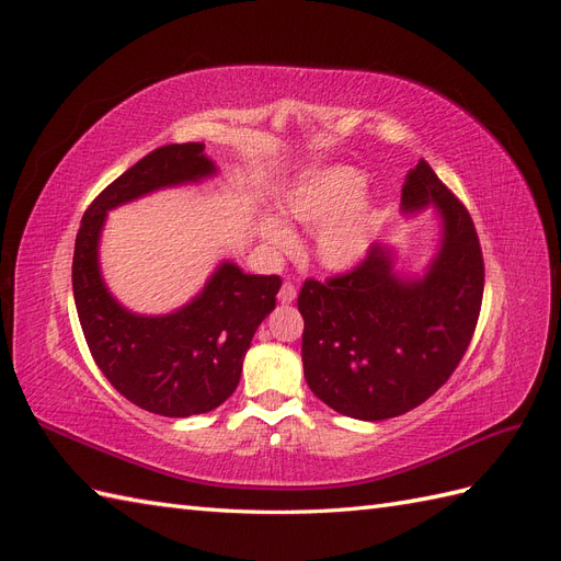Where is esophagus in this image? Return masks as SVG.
<instances>
[{
	"mask_svg": "<svg viewBox=\"0 0 561 561\" xmlns=\"http://www.w3.org/2000/svg\"><path fill=\"white\" fill-rule=\"evenodd\" d=\"M295 299H297V287H295V283H293V280H285L283 287H280V293H278V301H280V304H293Z\"/></svg>",
	"mask_w": 561,
	"mask_h": 561,
	"instance_id": "1",
	"label": "esophagus"
}]
</instances>
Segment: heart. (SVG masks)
Here are the masks:
<instances>
[{
    "instance_id": "heart-1",
    "label": "heart",
    "mask_w": 561,
    "mask_h": 561,
    "mask_svg": "<svg viewBox=\"0 0 561 561\" xmlns=\"http://www.w3.org/2000/svg\"><path fill=\"white\" fill-rule=\"evenodd\" d=\"M365 190V175L348 165H332L301 178L283 196V213L307 227H320L316 252L332 268H346L363 257L377 227V210L355 201ZM262 239L278 252L295 245V236L278 219H264Z\"/></svg>"
}]
</instances>
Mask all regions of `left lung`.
Returning <instances> with one entry per match:
<instances>
[{"label":"left lung","mask_w":561,"mask_h":561,"mask_svg":"<svg viewBox=\"0 0 561 561\" xmlns=\"http://www.w3.org/2000/svg\"><path fill=\"white\" fill-rule=\"evenodd\" d=\"M402 203L404 210L433 203L445 219L426 278H396L393 254L371 245L348 271L304 280L297 297L309 388L334 412L363 421L400 416L443 388L482 309L484 260L468 208L423 159L407 175Z\"/></svg>","instance_id":"obj_1"}]
</instances>
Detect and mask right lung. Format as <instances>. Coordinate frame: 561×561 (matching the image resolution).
I'll list each match as a JSON object with an SVG mask.
<instances>
[{"mask_svg":"<svg viewBox=\"0 0 561 561\" xmlns=\"http://www.w3.org/2000/svg\"><path fill=\"white\" fill-rule=\"evenodd\" d=\"M203 147L163 145L107 184L81 217L72 260L77 313L98 369L140 410L178 419L210 412L233 393L254 330L276 307L280 278L222 264L178 313L133 316L100 280L98 236L118 203L213 173Z\"/></svg>","mask_w":561,"mask_h":561,"instance_id":"right-lung-1","label":"right lung"}]
</instances>
